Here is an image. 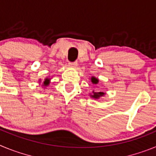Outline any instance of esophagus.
I'll use <instances>...</instances> for the list:
<instances>
[{"mask_svg":"<svg viewBox=\"0 0 156 156\" xmlns=\"http://www.w3.org/2000/svg\"><path fill=\"white\" fill-rule=\"evenodd\" d=\"M69 66L70 67H73V68H76L77 66V62H69Z\"/></svg>","mask_w":156,"mask_h":156,"instance_id":"obj_1","label":"esophagus"}]
</instances>
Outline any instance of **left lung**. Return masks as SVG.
Here are the masks:
<instances>
[{
    "instance_id": "left-lung-1",
    "label": "left lung",
    "mask_w": 156,
    "mask_h": 156,
    "mask_svg": "<svg viewBox=\"0 0 156 156\" xmlns=\"http://www.w3.org/2000/svg\"><path fill=\"white\" fill-rule=\"evenodd\" d=\"M91 82L93 83L94 84H97L98 83V80L97 79V78H95L94 76H92L91 77ZM92 94L90 95V97L93 98L94 99H98L99 98L101 97H103L105 95V93H103V92H94L93 91L92 92Z\"/></svg>"
}]
</instances>
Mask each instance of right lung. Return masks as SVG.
<instances>
[{
  "instance_id": "1",
  "label": "right lung",
  "mask_w": 156,
  "mask_h": 156,
  "mask_svg": "<svg viewBox=\"0 0 156 156\" xmlns=\"http://www.w3.org/2000/svg\"><path fill=\"white\" fill-rule=\"evenodd\" d=\"M49 80H50L48 79V78H46L44 82V86H48V85L49 84Z\"/></svg>"
}]
</instances>
